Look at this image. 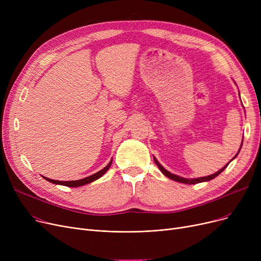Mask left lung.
I'll return each instance as SVG.
<instances>
[{"instance_id":"8db88e82","label":"left lung","mask_w":261,"mask_h":261,"mask_svg":"<svg viewBox=\"0 0 261 261\" xmlns=\"http://www.w3.org/2000/svg\"><path fill=\"white\" fill-rule=\"evenodd\" d=\"M241 149V148H240ZM240 151V150H239ZM237 156V154L235 155V158ZM154 159V158H153ZM154 162H155V164L158 165V167L160 168V170L163 172V174L164 175H166L167 177H169V179H171V180H173V181H176V182H180V183H185V184H197V183H201V182H205V181H211V180H213V179H215V177L217 176V175H219L220 174L226 167H227V165H225L222 169H220L219 171H217L216 173H214V174H211V175H207V176H203V177H198V179H185V177H182V176H179V175H175V174H173V173H170L169 171H167L165 168H164L161 164L156 161V159H154Z\"/></svg>"}]
</instances>
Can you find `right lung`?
<instances>
[{
  "instance_id": "add662e5",
  "label": "right lung",
  "mask_w": 261,
  "mask_h": 261,
  "mask_svg": "<svg viewBox=\"0 0 261 261\" xmlns=\"http://www.w3.org/2000/svg\"><path fill=\"white\" fill-rule=\"evenodd\" d=\"M111 164H112V160H111V162H110L108 165L103 168V169H101L100 171H98V172H96V173H94V174H92V175H90V176H88V177H85V179H81V180H78V181H56V180H50V179H48V177H45V176H43V179H45L46 181H48V182H50V183H53V184H59V185H63V186H67V187H78V186H82V185H86V184H88V183H91V182H93V181H95V180H97V179H99V177L101 176V175H103L107 171H108V169L110 168V166H111Z\"/></svg>"
}]
</instances>
